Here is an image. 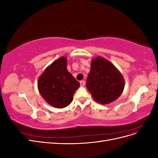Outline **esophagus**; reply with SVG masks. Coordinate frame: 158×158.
I'll use <instances>...</instances> for the list:
<instances>
[{
	"instance_id": "1",
	"label": "esophagus",
	"mask_w": 158,
	"mask_h": 158,
	"mask_svg": "<svg viewBox=\"0 0 158 158\" xmlns=\"http://www.w3.org/2000/svg\"><path fill=\"white\" fill-rule=\"evenodd\" d=\"M80 83L81 86H84V85H85V81L84 80H81Z\"/></svg>"
}]
</instances>
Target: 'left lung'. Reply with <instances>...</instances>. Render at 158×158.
Segmentation results:
<instances>
[{
	"mask_svg": "<svg viewBox=\"0 0 158 158\" xmlns=\"http://www.w3.org/2000/svg\"><path fill=\"white\" fill-rule=\"evenodd\" d=\"M86 87L97 102L107 104L122 94L125 80L115 66L102 56L92 60Z\"/></svg>",
	"mask_w": 158,
	"mask_h": 158,
	"instance_id": "left-lung-1",
	"label": "left lung"
}]
</instances>
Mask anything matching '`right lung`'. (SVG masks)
Wrapping results in <instances>:
<instances>
[{
  "mask_svg": "<svg viewBox=\"0 0 158 158\" xmlns=\"http://www.w3.org/2000/svg\"><path fill=\"white\" fill-rule=\"evenodd\" d=\"M38 89L45 101L56 108H63L73 101L80 83L67 70V59L62 56L47 67L38 80Z\"/></svg>",
  "mask_w": 158,
  "mask_h": 158,
  "instance_id": "right-lung-1",
  "label": "right lung"
}]
</instances>
